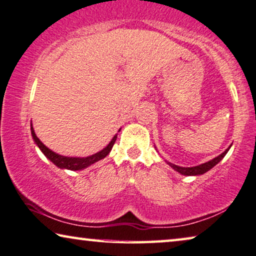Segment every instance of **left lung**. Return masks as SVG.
<instances>
[{
  "label": "left lung",
  "mask_w": 256,
  "mask_h": 256,
  "mask_svg": "<svg viewBox=\"0 0 256 256\" xmlns=\"http://www.w3.org/2000/svg\"><path fill=\"white\" fill-rule=\"evenodd\" d=\"M230 148H231V146H230L223 154L218 156V157L211 159V160L204 162V164L198 165V166H192V168H181V166L174 165V164H172V162H168V164L171 166L173 170H176V172L184 174V176H200V174H204L206 172H208L209 170L212 168L214 165H217L218 162H220L222 159L225 157V154H228Z\"/></svg>",
  "instance_id": "8db88e82"
}]
</instances>
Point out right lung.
<instances>
[{
  "label": "right lung",
  "mask_w": 256,
  "mask_h": 256,
  "mask_svg": "<svg viewBox=\"0 0 256 256\" xmlns=\"http://www.w3.org/2000/svg\"><path fill=\"white\" fill-rule=\"evenodd\" d=\"M31 134H32L33 140H34L36 144L39 146V149L42 150V152L45 154L54 165H56L58 168H60L72 170V171H78V170L86 168L88 166L94 164L96 162L105 158L106 156L110 152V150H112L114 143H116V136H118V135L114 136L112 140L110 142L108 146H107L106 148H104V149L102 151H99V152L92 154V156H88V157L80 158V157H66V156L55 154L54 151L48 149L45 144H44L42 140L36 137L34 130H33L32 124H31Z\"/></svg>",
  "instance_id": "1"
}]
</instances>
